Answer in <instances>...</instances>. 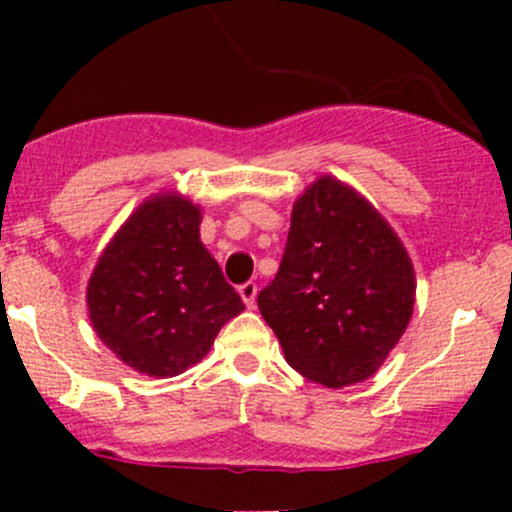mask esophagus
Returning a JSON list of instances; mask_svg holds the SVG:
<instances>
[{"instance_id":"esophagus-1","label":"esophagus","mask_w":512,"mask_h":512,"mask_svg":"<svg viewBox=\"0 0 512 512\" xmlns=\"http://www.w3.org/2000/svg\"><path fill=\"white\" fill-rule=\"evenodd\" d=\"M240 297H242V302L247 304V307H255V299H257V285H255V282H245V285L240 287Z\"/></svg>"}]
</instances>
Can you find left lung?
<instances>
[{"mask_svg": "<svg viewBox=\"0 0 512 512\" xmlns=\"http://www.w3.org/2000/svg\"><path fill=\"white\" fill-rule=\"evenodd\" d=\"M416 277L399 235L332 175L292 210L275 280L257 294L287 364L327 389L369 379L406 332Z\"/></svg>", "mask_w": 512, "mask_h": 512, "instance_id": "left-lung-1", "label": "left lung"}]
</instances>
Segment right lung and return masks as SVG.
<instances>
[{
    "instance_id": "add662e5",
    "label": "right lung",
    "mask_w": 512,
    "mask_h": 512,
    "mask_svg": "<svg viewBox=\"0 0 512 512\" xmlns=\"http://www.w3.org/2000/svg\"><path fill=\"white\" fill-rule=\"evenodd\" d=\"M200 220L183 195H153L113 235L89 280L98 339L141 374H183L245 309L200 242Z\"/></svg>"
}]
</instances>
